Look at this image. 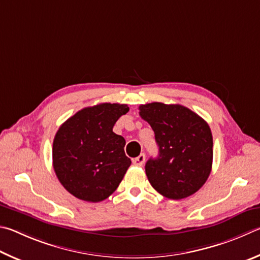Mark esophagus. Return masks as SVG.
Segmentation results:
<instances>
[{"label": "esophagus", "instance_id": "esophagus-1", "mask_svg": "<svg viewBox=\"0 0 260 260\" xmlns=\"http://www.w3.org/2000/svg\"><path fill=\"white\" fill-rule=\"evenodd\" d=\"M145 160H146V156H145V154H140L139 156H137L136 158H134L133 162L135 166H138V167H142L144 163H145Z\"/></svg>", "mask_w": 260, "mask_h": 260}]
</instances>
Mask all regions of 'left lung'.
Segmentation results:
<instances>
[{
  "label": "left lung",
  "mask_w": 260,
  "mask_h": 260,
  "mask_svg": "<svg viewBox=\"0 0 260 260\" xmlns=\"http://www.w3.org/2000/svg\"><path fill=\"white\" fill-rule=\"evenodd\" d=\"M139 115L152 126L158 146V156L145 166L153 188L171 200L198 192L212 168L213 142L208 123L181 105H140Z\"/></svg>",
  "instance_id": "8db88e82"
}]
</instances>
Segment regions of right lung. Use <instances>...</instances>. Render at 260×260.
<instances>
[{
	"mask_svg": "<svg viewBox=\"0 0 260 260\" xmlns=\"http://www.w3.org/2000/svg\"><path fill=\"white\" fill-rule=\"evenodd\" d=\"M127 112L124 104H99L81 109L58 129L53 169L75 198L100 202L118 187L131 160L124 153V138L114 134L113 126Z\"/></svg>",
	"mask_w": 260,
	"mask_h": 260,
	"instance_id": "right-lung-1",
	"label": "right lung"
}]
</instances>
